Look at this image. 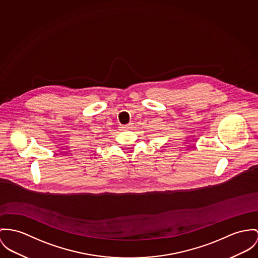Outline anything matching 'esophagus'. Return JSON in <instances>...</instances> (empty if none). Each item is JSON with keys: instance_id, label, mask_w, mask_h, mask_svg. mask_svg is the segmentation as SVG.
<instances>
[{"instance_id": "esophagus-1", "label": "esophagus", "mask_w": 258, "mask_h": 258, "mask_svg": "<svg viewBox=\"0 0 258 258\" xmlns=\"http://www.w3.org/2000/svg\"><path fill=\"white\" fill-rule=\"evenodd\" d=\"M132 123H127V124H123V125H121V130L122 131H127V130H130V128H132Z\"/></svg>"}]
</instances>
